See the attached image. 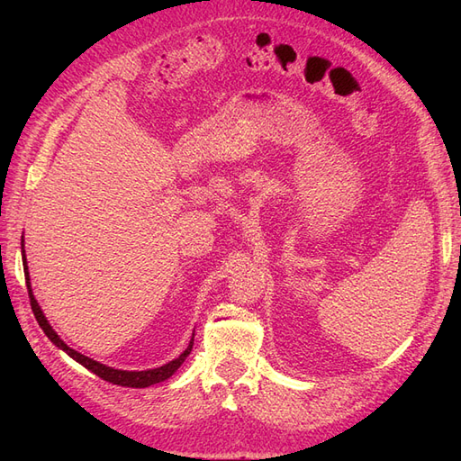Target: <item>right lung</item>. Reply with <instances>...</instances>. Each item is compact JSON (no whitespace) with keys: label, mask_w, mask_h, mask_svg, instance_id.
I'll return each instance as SVG.
<instances>
[{"label":"right lung","mask_w":461,"mask_h":461,"mask_svg":"<svg viewBox=\"0 0 461 461\" xmlns=\"http://www.w3.org/2000/svg\"><path fill=\"white\" fill-rule=\"evenodd\" d=\"M23 267H24V278H26V288H29V296H31V305H32V312H34V317L38 321V325L41 327V330L46 332V337L59 348V350H63L67 356H71L75 361H78V364L82 367H86L88 371H92L94 375L100 376V379L107 381V383H113V384H119V386H129V388H146V386H151V384H158V383H163L169 379V376L175 375V371L185 364V359L190 356L192 352V346H194V332H192V339L186 346V350L180 354L178 357H175L173 361H169V364H165L161 367H156V369H146V371H124V369H115V367H109V366H104L100 364V361H95L85 354H80L77 350H73L71 346H67L61 339L59 334L53 330V327L48 323V319L44 315V312H41L38 300L34 298L32 294V286H31V275H29V263H26V256H24V236H23Z\"/></svg>","instance_id":"right-lung-1"}]
</instances>
